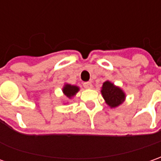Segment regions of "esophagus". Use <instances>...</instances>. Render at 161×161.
Returning <instances> with one entry per match:
<instances>
[{"mask_svg": "<svg viewBox=\"0 0 161 161\" xmlns=\"http://www.w3.org/2000/svg\"><path fill=\"white\" fill-rule=\"evenodd\" d=\"M83 85H84V87L86 88V89H91V88H92V84L91 82H85Z\"/></svg>", "mask_w": 161, "mask_h": 161, "instance_id": "34e87169", "label": "esophagus"}]
</instances>
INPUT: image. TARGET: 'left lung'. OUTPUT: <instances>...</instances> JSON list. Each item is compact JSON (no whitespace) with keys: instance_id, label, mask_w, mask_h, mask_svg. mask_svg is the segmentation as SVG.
Listing matches in <instances>:
<instances>
[{"instance_id":"obj_1","label":"left lung","mask_w":161,"mask_h":161,"mask_svg":"<svg viewBox=\"0 0 161 161\" xmlns=\"http://www.w3.org/2000/svg\"><path fill=\"white\" fill-rule=\"evenodd\" d=\"M101 93L107 104L111 108L118 107L125 99V94L122 90L108 81H106L103 84Z\"/></svg>"}]
</instances>
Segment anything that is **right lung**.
Listing matches in <instances>:
<instances>
[{
    "label": "right lung",
    "mask_w": 161,
    "mask_h": 161,
    "mask_svg": "<svg viewBox=\"0 0 161 161\" xmlns=\"http://www.w3.org/2000/svg\"><path fill=\"white\" fill-rule=\"evenodd\" d=\"M79 88L77 86L70 85H66L63 88V93L66 95L68 98H71L72 96L76 95V93L78 92Z\"/></svg>",
    "instance_id": "add662e5"
}]
</instances>
